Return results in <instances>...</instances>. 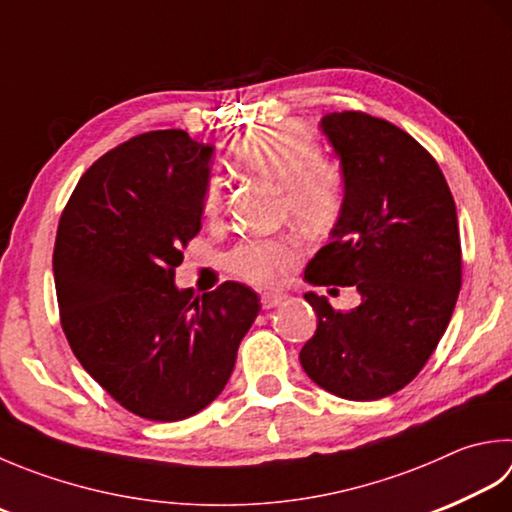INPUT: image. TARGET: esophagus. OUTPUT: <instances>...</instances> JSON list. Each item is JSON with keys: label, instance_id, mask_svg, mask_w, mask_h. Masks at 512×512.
I'll return each mask as SVG.
<instances>
[{"label": "esophagus", "instance_id": "obj_1", "mask_svg": "<svg viewBox=\"0 0 512 512\" xmlns=\"http://www.w3.org/2000/svg\"><path fill=\"white\" fill-rule=\"evenodd\" d=\"M285 294H274V292H265L260 296V305H263V310H272V307L281 305L285 301Z\"/></svg>", "mask_w": 512, "mask_h": 512}]
</instances>
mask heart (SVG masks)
Masks as SVG:
<instances>
[{
    "instance_id": "1",
    "label": "heart",
    "mask_w": 512,
    "mask_h": 512,
    "mask_svg": "<svg viewBox=\"0 0 512 512\" xmlns=\"http://www.w3.org/2000/svg\"><path fill=\"white\" fill-rule=\"evenodd\" d=\"M231 158L247 176L278 189L283 214L298 227L323 231L339 218L343 180L339 171L321 160V147L301 124L278 122L247 131L231 147ZM223 200V185L211 178L202 194V214L216 218ZM298 258L301 245L289 236L247 238L231 249L227 265L243 281L269 287L281 283Z\"/></svg>"
}]
</instances>
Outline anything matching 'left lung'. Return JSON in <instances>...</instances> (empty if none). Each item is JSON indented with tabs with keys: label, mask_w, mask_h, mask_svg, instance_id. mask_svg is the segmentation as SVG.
Instances as JSON below:
<instances>
[{
	"label": "left lung",
	"mask_w": 512,
	"mask_h": 512,
	"mask_svg": "<svg viewBox=\"0 0 512 512\" xmlns=\"http://www.w3.org/2000/svg\"><path fill=\"white\" fill-rule=\"evenodd\" d=\"M321 129L341 158L345 194L305 281L356 287L361 305L336 312L307 292L318 325L301 365L336 397L376 401L406 388L450 323L461 289L457 207L437 160L392 122L343 111Z\"/></svg>",
	"instance_id": "left-lung-1"
}]
</instances>
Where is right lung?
I'll list each match as a JSON object with an SVG mask.
<instances>
[{
  "mask_svg": "<svg viewBox=\"0 0 512 512\" xmlns=\"http://www.w3.org/2000/svg\"><path fill=\"white\" fill-rule=\"evenodd\" d=\"M211 156L187 131L140 133L93 162L57 227L62 330L82 368L142 419L207 408L260 312L247 285L194 296L173 283L200 231Z\"/></svg>",
  "mask_w": 512,
  "mask_h": 512,
  "instance_id": "obj_1",
  "label": "right lung"
}]
</instances>
